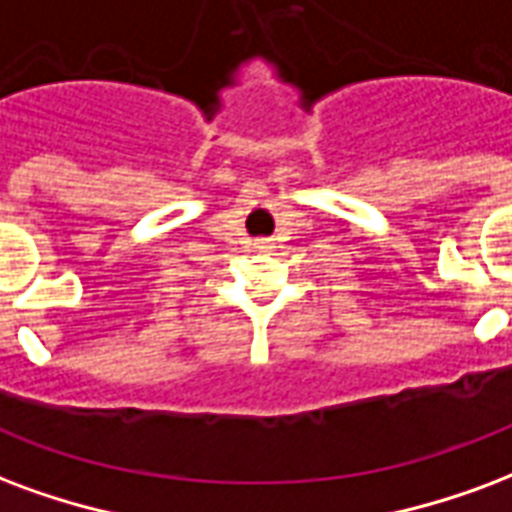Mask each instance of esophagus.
<instances>
[{
	"instance_id": "1",
	"label": "esophagus",
	"mask_w": 512,
	"mask_h": 512,
	"mask_svg": "<svg viewBox=\"0 0 512 512\" xmlns=\"http://www.w3.org/2000/svg\"><path fill=\"white\" fill-rule=\"evenodd\" d=\"M255 249L257 252H268V249H271V241H268V238H257Z\"/></svg>"
}]
</instances>
